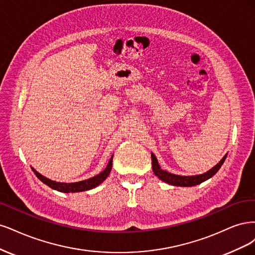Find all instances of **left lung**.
Listing matches in <instances>:
<instances>
[{"label":"left lung","mask_w":255,"mask_h":255,"mask_svg":"<svg viewBox=\"0 0 255 255\" xmlns=\"http://www.w3.org/2000/svg\"><path fill=\"white\" fill-rule=\"evenodd\" d=\"M226 158H227V154L220 160V162L217 164V165H215L212 169L204 172L202 175H196V176H179V175L170 174V172L166 170H163L159 165L157 158H155V155L152 152H151V164H152V170L154 172V175L159 179H161L162 181L171 185H176V186H194V185L202 183L203 181H205V180H208L211 177L214 176L219 170L221 165L224 164Z\"/></svg>","instance_id":"left-lung-1"}]
</instances>
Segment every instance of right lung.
Segmentation results:
<instances>
[{
	"label": "right lung",
	"mask_w": 255,
	"mask_h": 255,
	"mask_svg": "<svg viewBox=\"0 0 255 255\" xmlns=\"http://www.w3.org/2000/svg\"><path fill=\"white\" fill-rule=\"evenodd\" d=\"M112 159L113 155L111 157V159L108 162V165L107 167L98 174L97 176H94L90 179L84 180V181H79V182H73V183H62V182H56L53 181V180L48 179L44 176H42L37 170H35L34 168L31 167V169L34 170V172L36 174V176L38 177L39 180H41L44 184L48 185L53 190H56L58 192H62V193H77V192H84V191H88V190H92V188L96 187L97 185H100L103 181H105L106 178L109 176L111 168H112Z\"/></svg>",
	"instance_id": "1"
}]
</instances>
